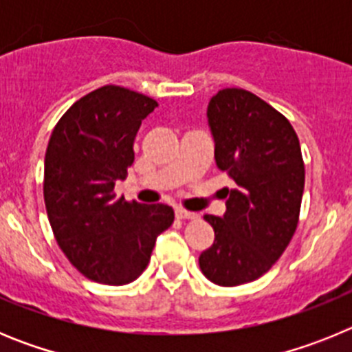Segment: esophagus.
Segmentation results:
<instances>
[{
  "instance_id": "obj_1",
  "label": "esophagus",
  "mask_w": 352,
  "mask_h": 352,
  "mask_svg": "<svg viewBox=\"0 0 352 352\" xmlns=\"http://www.w3.org/2000/svg\"><path fill=\"white\" fill-rule=\"evenodd\" d=\"M199 214L194 213V211H186L183 210V208H178V210H176V219L179 220H195Z\"/></svg>"
}]
</instances>
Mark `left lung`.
Masks as SVG:
<instances>
[{
    "instance_id": "8db88e82",
    "label": "left lung",
    "mask_w": 352,
    "mask_h": 352,
    "mask_svg": "<svg viewBox=\"0 0 352 352\" xmlns=\"http://www.w3.org/2000/svg\"><path fill=\"white\" fill-rule=\"evenodd\" d=\"M217 166L234 182L223 217L204 214L214 243L199 257L222 287L257 280L284 254L300 220L305 164L287 118L254 93L220 89L208 105Z\"/></svg>"
}]
</instances>
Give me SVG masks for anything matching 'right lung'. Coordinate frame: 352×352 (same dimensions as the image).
Here are the masks:
<instances>
[{
    "label": "right lung",
    "mask_w": 352,
    "mask_h": 352,
    "mask_svg": "<svg viewBox=\"0 0 352 352\" xmlns=\"http://www.w3.org/2000/svg\"><path fill=\"white\" fill-rule=\"evenodd\" d=\"M157 100L107 84L84 95L56 123L45 151L43 201L54 238L86 278L125 285L146 270L173 208L116 197L133 139Z\"/></svg>",
    "instance_id": "obj_1"
}]
</instances>
